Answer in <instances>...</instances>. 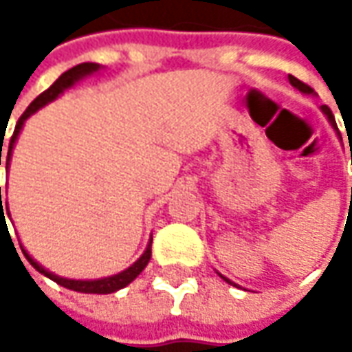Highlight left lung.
I'll return each mask as SVG.
<instances>
[{
  "label": "left lung",
  "instance_id": "8db88e82",
  "mask_svg": "<svg viewBox=\"0 0 352 352\" xmlns=\"http://www.w3.org/2000/svg\"><path fill=\"white\" fill-rule=\"evenodd\" d=\"M288 80H290V84L294 86V88H298L300 91H304V94H314V88H309L307 84H304L302 80H298V78H294V76H288ZM321 109H323V113L327 116V119H329V123H331L333 127L337 129V123H335V116L331 113V109L327 107V105H321ZM351 162H352V148H351ZM227 280V278H225ZM229 284H233L231 280H227Z\"/></svg>",
  "mask_w": 352,
  "mask_h": 352
}]
</instances>
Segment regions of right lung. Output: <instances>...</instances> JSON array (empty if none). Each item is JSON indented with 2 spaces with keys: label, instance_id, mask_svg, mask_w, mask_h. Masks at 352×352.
Instances as JSON below:
<instances>
[{
  "label": "right lung",
  "instance_id": "add662e5",
  "mask_svg": "<svg viewBox=\"0 0 352 352\" xmlns=\"http://www.w3.org/2000/svg\"><path fill=\"white\" fill-rule=\"evenodd\" d=\"M100 68V64H94V62H84V64H78L74 68H70V70H66L64 74L50 86L48 89H45L38 98H34L31 105L25 109V113L19 117V121H17V125H15V131H13V137H11V141H9V151H7V164H9V158H11V151H13V144L17 141V135H19L21 127H23V123L27 121V117H31L36 111V109H41L43 105H47L48 102H52V100H56L58 98V94H62L66 88H70L72 84H76L80 78H84V76L91 74V72H96ZM0 164H1V148H0ZM0 206H1V188H0ZM6 219V215H3V206H1V221ZM23 254L27 256V261L33 264V268H36L41 274H45L50 280H54L56 284H60L64 288H68V290H74V292H84V294H111V292L121 290V288H125L127 284H131L135 278L141 274L142 270H144V266L148 264L151 261V243H148V247L146 250L142 252V256L137 261V263L133 264V266H129L127 270H123V272H119L116 276H109V278H102V280H68V278H60L56 276V274H52V272H48L45 270L43 266L38 263H34L33 258L25 252L23 249Z\"/></svg>",
  "mask_w": 352,
  "mask_h": 352
}]
</instances>
